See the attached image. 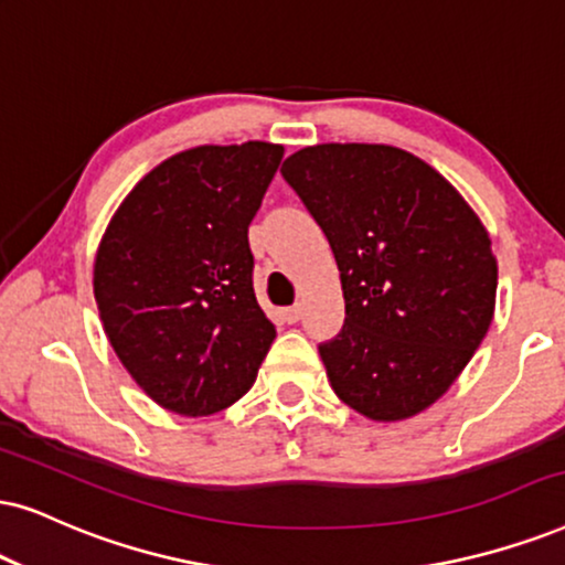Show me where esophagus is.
Returning a JSON list of instances; mask_svg holds the SVG:
<instances>
[{
	"label": "esophagus",
	"instance_id": "34e87169",
	"mask_svg": "<svg viewBox=\"0 0 565 565\" xmlns=\"http://www.w3.org/2000/svg\"><path fill=\"white\" fill-rule=\"evenodd\" d=\"M281 316L287 323H297L299 318H302V305H291V307H284Z\"/></svg>",
	"mask_w": 565,
	"mask_h": 565
}]
</instances>
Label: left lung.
<instances>
[{
    "label": "left lung",
    "mask_w": 565,
    "mask_h": 565,
    "mask_svg": "<svg viewBox=\"0 0 565 565\" xmlns=\"http://www.w3.org/2000/svg\"><path fill=\"white\" fill-rule=\"evenodd\" d=\"M284 180L323 230L347 318L318 344L335 396L377 423L446 394L488 333L498 263L467 200L394 146L323 142L291 153Z\"/></svg>",
    "instance_id": "left-lung-1"
}]
</instances>
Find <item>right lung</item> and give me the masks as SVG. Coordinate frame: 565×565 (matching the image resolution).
I'll return each instance as SVG.
<instances>
[{
    "mask_svg": "<svg viewBox=\"0 0 565 565\" xmlns=\"http://www.w3.org/2000/svg\"><path fill=\"white\" fill-rule=\"evenodd\" d=\"M284 148L200 146L159 163L106 226L93 295L114 352L163 409L203 417L253 388L276 328L247 230Z\"/></svg>",
    "mask_w": 565,
    "mask_h": 565,
    "instance_id": "right-lung-1",
    "label": "right lung"
}]
</instances>
